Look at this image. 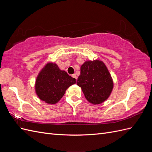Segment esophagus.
Masks as SVG:
<instances>
[{
    "label": "esophagus",
    "instance_id": "esophagus-1",
    "mask_svg": "<svg viewBox=\"0 0 152 152\" xmlns=\"http://www.w3.org/2000/svg\"><path fill=\"white\" fill-rule=\"evenodd\" d=\"M72 77L73 78H74V79H77V75H76L75 73H74V74L72 75Z\"/></svg>",
    "mask_w": 152,
    "mask_h": 152
}]
</instances>
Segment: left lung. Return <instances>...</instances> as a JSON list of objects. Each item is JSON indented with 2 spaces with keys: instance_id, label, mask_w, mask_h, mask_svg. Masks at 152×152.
<instances>
[{
  "instance_id": "1",
  "label": "left lung",
  "mask_w": 152,
  "mask_h": 152,
  "mask_svg": "<svg viewBox=\"0 0 152 152\" xmlns=\"http://www.w3.org/2000/svg\"><path fill=\"white\" fill-rule=\"evenodd\" d=\"M77 84L81 87L86 99L93 104H98L107 100L113 87L108 68L98 59L84 62L80 67V75Z\"/></svg>"
}]
</instances>
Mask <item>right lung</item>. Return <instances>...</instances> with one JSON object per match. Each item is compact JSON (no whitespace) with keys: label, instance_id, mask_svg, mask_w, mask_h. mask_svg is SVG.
I'll list each match as a JSON object with an SVG mask.
<instances>
[{"label":"right lung","instance_id":"add662e5","mask_svg":"<svg viewBox=\"0 0 152 152\" xmlns=\"http://www.w3.org/2000/svg\"><path fill=\"white\" fill-rule=\"evenodd\" d=\"M75 83V79L61 70L56 63H48L37 77L35 93L40 99L46 103L56 104L68 87Z\"/></svg>","mask_w":152,"mask_h":152}]
</instances>
